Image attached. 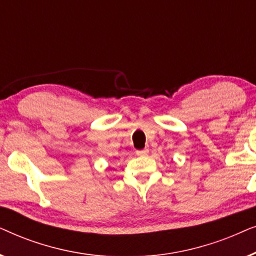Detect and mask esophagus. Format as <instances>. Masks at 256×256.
<instances>
[{"mask_svg": "<svg viewBox=\"0 0 256 256\" xmlns=\"http://www.w3.org/2000/svg\"><path fill=\"white\" fill-rule=\"evenodd\" d=\"M148 152H149V149H146V148L142 149V150H136V155L138 156H146V155H148Z\"/></svg>", "mask_w": 256, "mask_h": 256, "instance_id": "1", "label": "esophagus"}]
</instances>
